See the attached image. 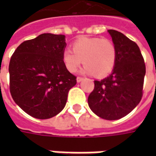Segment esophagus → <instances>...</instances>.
<instances>
[{
    "mask_svg": "<svg viewBox=\"0 0 156 156\" xmlns=\"http://www.w3.org/2000/svg\"><path fill=\"white\" fill-rule=\"evenodd\" d=\"M83 78H82V77H78V78H77V82H78V83H80V82L83 81Z\"/></svg>",
    "mask_w": 156,
    "mask_h": 156,
    "instance_id": "obj_1",
    "label": "esophagus"
}]
</instances>
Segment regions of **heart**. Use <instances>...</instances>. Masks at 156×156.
<instances>
[{"mask_svg": "<svg viewBox=\"0 0 156 156\" xmlns=\"http://www.w3.org/2000/svg\"><path fill=\"white\" fill-rule=\"evenodd\" d=\"M71 49L62 51V62L70 73H75L83 62L84 73L105 77L115 68L117 49L115 43L107 38L81 37L73 43Z\"/></svg>", "mask_w": 156, "mask_h": 156, "instance_id": "b5f03b06", "label": "heart"}]
</instances>
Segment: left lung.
Instances as JSON below:
<instances>
[{
	"label": "left lung",
	"instance_id": "1",
	"mask_svg": "<svg viewBox=\"0 0 156 156\" xmlns=\"http://www.w3.org/2000/svg\"><path fill=\"white\" fill-rule=\"evenodd\" d=\"M108 32L117 49L116 63L108 77L95 80L88 103L98 117L115 120L129 114L140 102L145 64L134 41L115 30Z\"/></svg>",
	"mask_w": 156,
	"mask_h": 156
}]
</instances>
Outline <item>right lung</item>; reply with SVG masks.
<instances>
[{"label": "right lung", "mask_w": 156, "mask_h": 156, "mask_svg": "<svg viewBox=\"0 0 156 156\" xmlns=\"http://www.w3.org/2000/svg\"><path fill=\"white\" fill-rule=\"evenodd\" d=\"M64 35L43 33L20 44L10 64V92L27 115L46 119L63 109L76 77L62 62Z\"/></svg>", "instance_id": "add662e5"}]
</instances>
